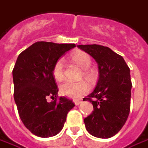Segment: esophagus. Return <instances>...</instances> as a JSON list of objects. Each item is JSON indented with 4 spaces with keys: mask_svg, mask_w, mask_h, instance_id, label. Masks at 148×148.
<instances>
[{
    "mask_svg": "<svg viewBox=\"0 0 148 148\" xmlns=\"http://www.w3.org/2000/svg\"><path fill=\"white\" fill-rule=\"evenodd\" d=\"M74 102L76 106H78L81 103V101H79V100H75V101H74Z\"/></svg>",
    "mask_w": 148,
    "mask_h": 148,
    "instance_id": "1",
    "label": "esophagus"
}]
</instances>
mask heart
<instances>
[{"mask_svg":"<svg viewBox=\"0 0 148 148\" xmlns=\"http://www.w3.org/2000/svg\"><path fill=\"white\" fill-rule=\"evenodd\" d=\"M72 59L76 64L78 65L82 69H83L84 77L90 81L92 80L94 76V73L93 70L90 68L92 63V60L90 55L85 52L78 51L72 55ZM52 74L56 81L60 82L63 79L64 72H63L62 59H58L56 62V63L53 67ZM59 90H60V93L62 95L73 99H78L81 97L88 93L90 90V86L85 81H81L78 82H66L60 86Z\"/></svg>","mask_w":148,"mask_h":148,"instance_id":"b5f03b06","label":"heart"}]
</instances>
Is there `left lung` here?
I'll return each instance as SVG.
<instances>
[{"instance_id": "1", "label": "left lung", "mask_w": 148, "mask_h": 148, "mask_svg": "<svg viewBox=\"0 0 148 148\" xmlns=\"http://www.w3.org/2000/svg\"><path fill=\"white\" fill-rule=\"evenodd\" d=\"M98 64L99 78L95 90L83 98L93 104V110L84 123L88 132L107 139L121 130L127 121L132 86L130 69L122 56L108 47L97 44L77 45Z\"/></svg>"}]
</instances>
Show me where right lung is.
<instances>
[{"instance_id": "right-lung-1", "label": "right lung", "mask_w": 148, "mask_h": 148, "mask_svg": "<svg viewBox=\"0 0 148 148\" xmlns=\"http://www.w3.org/2000/svg\"><path fill=\"white\" fill-rule=\"evenodd\" d=\"M74 43L36 42L19 55L12 70L14 100L21 121L37 136H55L62 129L66 115L74 106L58 96L53 67ZM48 98L53 100L51 103Z\"/></svg>"}]
</instances>
